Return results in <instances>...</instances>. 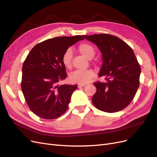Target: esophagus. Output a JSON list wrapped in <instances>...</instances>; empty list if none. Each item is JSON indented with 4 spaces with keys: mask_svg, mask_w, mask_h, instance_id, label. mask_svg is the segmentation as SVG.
I'll list each match as a JSON object with an SVG mask.
<instances>
[{
    "mask_svg": "<svg viewBox=\"0 0 157 157\" xmlns=\"http://www.w3.org/2000/svg\"><path fill=\"white\" fill-rule=\"evenodd\" d=\"M85 86H86V84H80V83L78 84V88L84 87Z\"/></svg>",
    "mask_w": 157,
    "mask_h": 157,
    "instance_id": "1",
    "label": "esophagus"
}]
</instances>
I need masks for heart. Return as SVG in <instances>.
<instances>
[{
  "mask_svg": "<svg viewBox=\"0 0 157 157\" xmlns=\"http://www.w3.org/2000/svg\"><path fill=\"white\" fill-rule=\"evenodd\" d=\"M78 51L79 53L88 59H91L95 55V49L94 47L88 43H82L78 46ZM73 52L72 50L69 48L66 50L62 56V63L65 68L70 69L72 65ZM94 72L91 69H87L84 71L76 70L71 73L69 75V79L71 82L86 84L90 80L94 77Z\"/></svg>",
  "mask_w": 157,
  "mask_h": 157,
  "instance_id": "b5f03b06",
  "label": "heart"
}]
</instances>
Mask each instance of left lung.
Returning a JSON list of instances; mask_svg holds the SVG:
<instances>
[{"label":"left lung","instance_id":"8db88e82","mask_svg":"<svg viewBox=\"0 0 157 157\" xmlns=\"http://www.w3.org/2000/svg\"><path fill=\"white\" fill-rule=\"evenodd\" d=\"M101 52L102 65L99 77L106 82L94 85L96 92L92 99L99 110L115 113L126 107L134 99L140 86V66L134 51L125 42L108 34L84 35Z\"/></svg>","mask_w":157,"mask_h":157}]
</instances>
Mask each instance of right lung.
Instances as JSON below:
<instances>
[{
    "label": "right lung",
    "mask_w": 157,
    "mask_h": 157,
    "mask_svg": "<svg viewBox=\"0 0 157 157\" xmlns=\"http://www.w3.org/2000/svg\"><path fill=\"white\" fill-rule=\"evenodd\" d=\"M83 36H59L33 47L22 67L21 90L32 112L44 119H55L67 111L77 84H59L67 77L64 52Z\"/></svg>",
    "instance_id": "add662e5"
}]
</instances>
